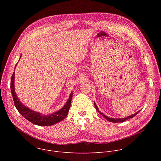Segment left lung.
I'll use <instances>...</instances> for the list:
<instances>
[{
	"label": "left lung",
	"mask_w": 161,
	"mask_h": 161,
	"mask_svg": "<svg viewBox=\"0 0 161 161\" xmlns=\"http://www.w3.org/2000/svg\"><path fill=\"white\" fill-rule=\"evenodd\" d=\"M94 105H95V108H96V110L101 114V115H103L107 120H108L109 122H113V123H119V122H125V120H128V119H132V118H133L134 117H135L136 114L138 113L140 111H138L137 112H136V113H134V114H131V115H130V116H128V117H127L126 118H122V119H113V118H109V117H108V116H106V115H105L104 114H103V113H101L99 110V109H98V108H97V105H96V103L94 102Z\"/></svg>",
	"instance_id": "left-lung-1"
}]
</instances>
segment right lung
Segmentation results:
<instances>
[{
    "instance_id": "1",
    "label": "right lung",
    "mask_w": 161,
    "mask_h": 161,
    "mask_svg": "<svg viewBox=\"0 0 161 161\" xmlns=\"http://www.w3.org/2000/svg\"><path fill=\"white\" fill-rule=\"evenodd\" d=\"M21 57V55L20 56V58ZM16 66V65H15V67ZM11 91L14 106L18 112L25 119H26L32 124L39 126H50L63 120L67 115L69 110L71 106V99L73 97L72 92L65 104L60 110L47 115V114H41L40 113L34 111L28 108L19 101V99L16 96L14 89V72L13 73V75L11 76Z\"/></svg>"
}]
</instances>
